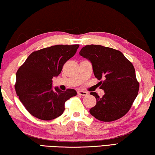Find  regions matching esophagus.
I'll list each match as a JSON object with an SVG mask.
<instances>
[{
	"instance_id": "34e87169",
	"label": "esophagus",
	"mask_w": 155,
	"mask_h": 155,
	"mask_svg": "<svg viewBox=\"0 0 155 155\" xmlns=\"http://www.w3.org/2000/svg\"><path fill=\"white\" fill-rule=\"evenodd\" d=\"M78 94H79V95H82V96H86L87 94V92H85V91H79L77 92Z\"/></svg>"
}]
</instances>
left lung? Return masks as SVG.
Listing matches in <instances>:
<instances>
[{"label":"left lung","instance_id":"8db88e82","mask_svg":"<svg viewBox=\"0 0 155 155\" xmlns=\"http://www.w3.org/2000/svg\"><path fill=\"white\" fill-rule=\"evenodd\" d=\"M80 55L91 61L93 72L105 94L100 98L96 92L97 103L90 110L91 114L99 120L111 122L124 116L137 97L139 83L136 77L132 63L122 53L114 48L101 45H86Z\"/></svg>","mask_w":155,"mask_h":155}]
</instances>
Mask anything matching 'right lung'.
Returning a JSON list of instances; mask_svg holds the SVG:
<instances>
[{
    "mask_svg": "<svg viewBox=\"0 0 155 155\" xmlns=\"http://www.w3.org/2000/svg\"><path fill=\"white\" fill-rule=\"evenodd\" d=\"M79 45H55L36 51L27 58L16 74L15 91L26 110L34 117L51 120L64 110V103L77 95L74 89H52V78L61 74L64 64Z\"/></svg>",
    "mask_w": 155,
    "mask_h": 155,
    "instance_id": "add662e5",
    "label": "right lung"
}]
</instances>
